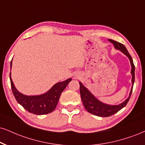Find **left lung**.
<instances>
[{"instance_id":"left-lung-1","label":"left lung","mask_w":145,"mask_h":145,"mask_svg":"<svg viewBox=\"0 0 145 145\" xmlns=\"http://www.w3.org/2000/svg\"><path fill=\"white\" fill-rule=\"evenodd\" d=\"M108 41L113 44L114 48L116 50H119L120 51L122 52L129 59L132 67L131 72H130L132 74V83H133V85H132L129 96L124 101H123L122 103H120L118 105H110L101 102V101L97 99L89 91L88 89L84 86L81 82H79L80 94H81V99L82 101H83L84 107H85V109L87 110V112H89V113L93 114V115L99 116V117H108V116H110L114 114L117 113L121 109L124 108L126 105L127 104L128 101H129L130 95H131L132 92H133L134 83H135V65H134L133 58H132L130 54L128 53L127 49L121 43L110 40V39L108 40Z\"/></svg>"}]
</instances>
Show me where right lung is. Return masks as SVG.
I'll return each instance as SVG.
<instances>
[{
	"instance_id": "1",
	"label": "right lung",
	"mask_w": 145,
	"mask_h": 145,
	"mask_svg": "<svg viewBox=\"0 0 145 145\" xmlns=\"http://www.w3.org/2000/svg\"><path fill=\"white\" fill-rule=\"evenodd\" d=\"M11 67L12 60L10 62V69ZM71 80L72 78H70L64 81L58 82L54 85L49 91L44 94L38 95H26L21 93L16 89L11 78V72H10L12 91L17 101L27 111L36 115L49 114L55 110L60 95Z\"/></svg>"
}]
</instances>
